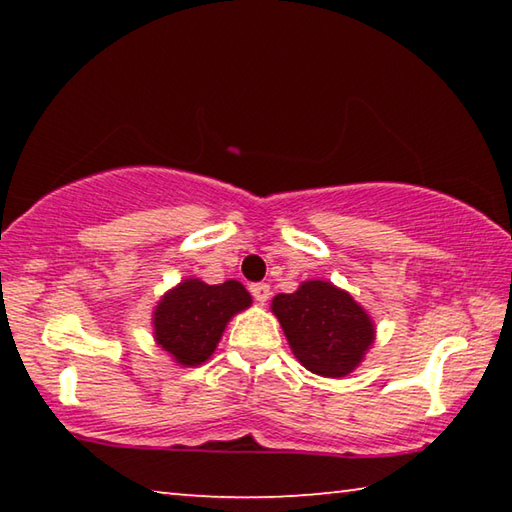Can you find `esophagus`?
Masks as SVG:
<instances>
[{"mask_svg":"<svg viewBox=\"0 0 512 512\" xmlns=\"http://www.w3.org/2000/svg\"><path fill=\"white\" fill-rule=\"evenodd\" d=\"M250 293H253V298L257 300V302H264L271 298V287H268V284H264V282H259V284H253V287H250Z\"/></svg>","mask_w":512,"mask_h":512,"instance_id":"esophagus-1","label":"esophagus"}]
</instances>
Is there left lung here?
Instances as JSON below:
<instances>
[{
    "mask_svg": "<svg viewBox=\"0 0 512 512\" xmlns=\"http://www.w3.org/2000/svg\"><path fill=\"white\" fill-rule=\"evenodd\" d=\"M271 311L302 366L339 379L361 366L377 336L375 320L348 291L327 280H307L277 293Z\"/></svg>",
    "mask_w": 512,
    "mask_h": 512,
    "instance_id": "1",
    "label": "left lung"
}]
</instances>
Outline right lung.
<instances>
[{
	"label": "right lung",
	"instance_id": "right-lung-1",
	"mask_svg": "<svg viewBox=\"0 0 512 512\" xmlns=\"http://www.w3.org/2000/svg\"><path fill=\"white\" fill-rule=\"evenodd\" d=\"M253 305L237 280L207 284L185 277L153 307V341L180 368H196L212 357L232 316Z\"/></svg>",
	"mask_w": 512,
	"mask_h": 512
}]
</instances>
